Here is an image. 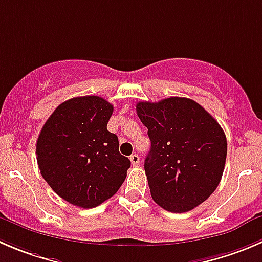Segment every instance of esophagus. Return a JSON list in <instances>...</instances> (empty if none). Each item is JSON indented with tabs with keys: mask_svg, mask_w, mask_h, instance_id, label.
Instances as JSON below:
<instances>
[{
	"mask_svg": "<svg viewBox=\"0 0 262 262\" xmlns=\"http://www.w3.org/2000/svg\"><path fill=\"white\" fill-rule=\"evenodd\" d=\"M130 162L133 166H137V165H139V156L137 154H133L130 156Z\"/></svg>",
	"mask_w": 262,
	"mask_h": 262,
	"instance_id": "obj_1",
	"label": "esophagus"
}]
</instances>
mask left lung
Returning a JSON list of instances; mask_svg holds the SVG:
<instances>
[{
    "instance_id": "8db88e82",
    "label": "left lung",
    "mask_w": 262,
    "mask_h": 262,
    "mask_svg": "<svg viewBox=\"0 0 262 262\" xmlns=\"http://www.w3.org/2000/svg\"><path fill=\"white\" fill-rule=\"evenodd\" d=\"M136 110L151 141L144 171L154 201L178 214L206 201L219 185L227 159L219 123L185 97L143 101Z\"/></svg>"
}]
</instances>
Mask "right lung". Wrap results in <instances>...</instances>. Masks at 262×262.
Listing matches in <instances>:
<instances>
[{
    "label": "right lung",
    "instance_id": "add662e5",
    "mask_svg": "<svg viewBox=\"0 0 262 262\" xmlns=\"http://www.w3.org/2000/svg\"><path fill=\"white\" fill-rule=\"evenodd\" d=\"M114 106L98 96L65 101L47 119L37 139L43 179L61 199L92 209L113 197L126 178L130 160L107 130Z\"/></svg>",
    "mask_w": 262,
    "mask_h": 262
}]
</instances>
